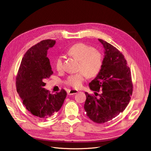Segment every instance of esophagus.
I'll return each mask as SVG.
<instances>
[{"label": "esophagus", "instance_id": "esophagus-1", "mask_svg": "<svg viewBox=\"0 0 151 151\" xmlns=\"http://www.w3.org/2000/svg\"><path fill=\"white\" fill-rule=\"evenodd\" d=\"M78 92V91L77 90H75V89H71L70 91H69L68 92V95H72V94H76Z\"/></svg>", "mask_w": 151, "mask_h": 151}]
</instances>
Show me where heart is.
<instances>
[{"label":"heart","mask_w":151,"mask_h":151,"mask_svg":"<svg viewBox=\"0 0 151 151\" xmlns=\"http://www.w3.org/2000/svg\"><path fill=\"white\" fill-rule=\"evenodd\" d=\"M70 56L79 60V73L69 76L66 84L75 89L82 87L87 76L89 78L95 76L100 72L103 64V55L101 52L83 43L73 45L68 51ZM55 69L61 72L63 69V57L58 56L55 63Z\"/></svg>","instance_id":"1"}]
</instances>
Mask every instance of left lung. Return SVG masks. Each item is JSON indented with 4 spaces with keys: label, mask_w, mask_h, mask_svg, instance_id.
<instances>
[{
    "label": "left lung",
    "mask_w": 151,
    "mask_h": 151,
    "mask_svg": "<svg viewBox=\"0 0 151 151\" xmlns=\"http://www.w3.org/2000/svg\"><path fill=\"white\" fill-rule=\"evenodd\" d=\"M104 49L101 68L89 83L91 91H101L98 97L85 92L84 109L88 117L101 124L112 120L122 113L128 104L132 93L130 69L124 55L114 46L98 39Z\"/></svg>",
    "instance_id": "obj_1"
}]
</instances>
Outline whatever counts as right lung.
<instances>
[{"mask_svg": "<svg viewBox=\"0 0 151 151\" xmlns=\"http://www.w3.org/2000/svg\"><path fill=\"white\" fill-rule=\"evenodd\" d=\"M45 40L31 47L23 58L16 77V89L26 109L41 120H45L58 112L66 97V92L51 94L44 88L45 79L52 75L47 57L48 50L55 44Z\"/></svg>", "mask_w": 151, "mask_h": 151, "instance_id": "right-lung-1", "label": "right lung"}]
</instances>
